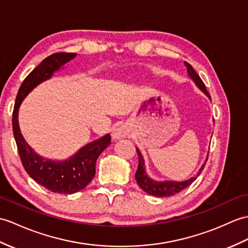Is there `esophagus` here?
<instances>
[{
	"label": "esophagus",
	"instance_id": "1",
	"mask_svg": "<svg viewBox=\"0 0 248 248\" xmlns=\"http://www.w3.org/2000/svg\"><path fill=\"white\" fill-rule=\"evenodd\" d=\"M125 135H126L125 130L123 128V126H117V128H115L112 133V137L114 140H120V138H124Z\"/></svg>",
	"mask_w": 248,
	"mask_h": 248
}]
</instances>
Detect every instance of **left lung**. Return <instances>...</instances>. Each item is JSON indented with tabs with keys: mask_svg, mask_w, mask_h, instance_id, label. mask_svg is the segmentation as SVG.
I'll return each instance as SVG.
<instances>
[{
	"mask_svg": "<svg viewBox=\"0 0 248 248\" xmlns=\"http://www.w3.org/2000/svg\"><path fill=\"white\" fill-rule=\"evenodd\" d=\"M185 66L187 67V73L189 78L192 80V81L195 83V85L203 92V93L209 98L210 99V95L208 92L206 90V86L204 82L202 81V79L200 78L199 75L195 73L193 70V67L189 64V63L185 62ZM137 155H138V168L135 173V178L136 182L138 184L143 191L147 192L148 194L154 195V197H158V198H167V197H171V195H174L182 191L183 189L187 188L188 186L191 185V184L197 180V177L201 174V172L204 169L205 164L208 159V154H207V157L205 159L204 164L201 167L200 170L198 171V173L194 176L190 177L189 180L186 181H182V182H176V181H155L153 178H151L147 174L146 172V166H145V160H143L142 154L140 153V149L136 148Z\"/></svg>",
	"mask_w": 248,
	"mask_h": 248,
	"instance_id": "8db88e82",
	"label": "left lung"
}]
</instances>
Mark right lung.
Returning <instances> with one entry per match:
<instances>
[{
	"label": "right lung",
	"instance_id": "1",
	"mask_svg": "<svg viewBox=\"0 0 248 248\" xmlns=\"http://www.w3.org/2000/svg\"><path fill=\"white\" fill-rule=\"evenodd\" d=\"M77 56L76 53H57L45 58L28 75L21 84L16 98L13 114L14 136L18 147L21 162L33 181L56 193L72 194L78 192L95 176L96 160L101 152L110 146L111 136L106 134L98 140L86 143L64 160H54L39 155L28 145L19 126V108L24 98L45 80H48L55 72L64 67L68 61Z\"/></svg>",
	"mask_w": 248,
	"mask_h": 248
}]
</instances>
